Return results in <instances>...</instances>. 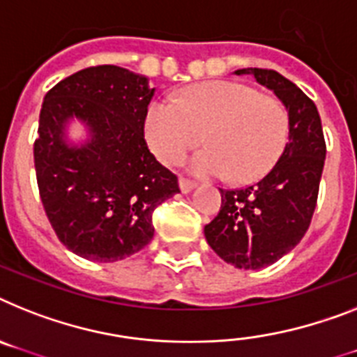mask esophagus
Segmentation results:
<instances>
[{"instance_id":"obj_1","label":"esophagus","mask_w":357,"mask_h":357,"mask_svg":"<svg viewBox=\"0 0 357 357\" xmlns=\"http://www.w3.org/2000/svg\"><path fill=\"white\" fill-rule=\"evenodd\" d=\"M196 187V183H194V181H190V179H187V178H179V188H181V192H190V190H192V188Z\"/></svg>"}]
</instances>
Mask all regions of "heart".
I'll return each mask as SVG.
<instances>
[{
  "instance_id": "1",
  "label": "heart",
  "mask_w": 357,
  "mask_h": 357,
  "mask_svg": "<svg viewBox=\"0 0 357 357\" xmlns=\"http://www.w3.org/2000/svg\"><path fill=\"white\" fill-rule=\"evenodd\" d=\"M206 142L187 161L196 176H229L247 183L278 163L290 134L289 110L280 100L248 85L208 82L176 100H158L145 116V136L165 165L178 163L192 146Z\"/></svg>"
}]
</instances>
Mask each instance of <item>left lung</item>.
Instances as JSON below:
<instances>
[{"label":"left lung","mask_w":357,"mask_h":357,"mask_svg":"<svg viewBox=\"0 0 357 357\" xmlns=\"http://www.w3.org/2000/svg\"><path fill=\"white\" fill-rule=\"evenodd\" d=\"M271 89L289 110L285 151L257 183L221 192V208L205 225L206 243L223 261L257 271L289 254L301 241L316 211L326 145L314 101L299 86L268 68H241Z\"/></svg>","instance_id":"1"}]
</instances>
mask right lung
<instances>
[{"mask_svg": "<svg viewBox=\"0 0 357 357\" xmlns=\"http://www.w3.org/2000/svg\"><path fill=\"white\" fill-rule=\"evenodd\" d=\"M152 96L145 76L116 65L83 68L45 96L34 142L41 203L59 241L85 259L139 252L154 236V211L179 192L145 142ZM72 117L91 132L79 147L64 142Z\"/></svg>", "mask_w": 357, "mask_h": 357, "instance_id": "obj_1", "label": "right lung"}]
</instances>
